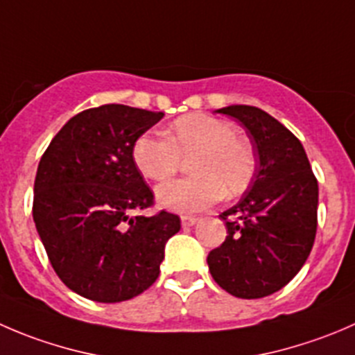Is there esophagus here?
Wrapping results in <instances>:
<instances>
[{
    "instance_id": "1",
    "label": "esophagus",
    "mask_w": 355,
    "mask_h": 355,
    "mask_svg": "<svg viewBox=\"0 0 355 355\" xmlns=\"http://www.w3.org/2000/svg\"><path fill=\"white\" fill-rule=\"evenodd\" d=\"M180 220H182V227H184V229H189V227H192L196 222H198V216L184 215Z\"/></svg>"
}]
</instances>
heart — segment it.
Segmentation results:
<instances>
[{
  "label": "heart",
  "mask_w": 355,
  "mask_h": 355,
  "mask_svg": "<svg viewBox=\"0 0 355 355\" xmlns=\"http://www.w3.org/2000/svg\"><path fill=\"white\" fill-rule=\"evenodd\" d=\"M194 177L166 182L156 191L163 208L178 213L201 211L223 194H239L250 184L254 156L250 144L225 119L187 114L171 123L164 137L144 133L133 144L132 157L146 178L163 182L177 173L182 157L191 156Z\"/></svg>",
  "instance_id": "1"
}]
</instances>
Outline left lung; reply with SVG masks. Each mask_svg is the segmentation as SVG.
<instances>
[{"mask_svg":"<svg viewBox=\"0 0 355 355\" xmlns=\"http://www.w3.org/2000/svg\"><path fill=\"white\" fill-rule=\"evenodd\" d=\"M216 112L248 130L258 161L243 198L220 215L227 237L209 251V272L234 297H269L297 276L311 254L318 229V180L302 142L276 118L251 105Z\"/></svg>","mask_w":355,"mask_h":355,"instance_id":"1","label":"left lung"}]
</instances>
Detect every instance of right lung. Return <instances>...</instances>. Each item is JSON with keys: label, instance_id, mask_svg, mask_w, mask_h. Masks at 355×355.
I'll return each instance as SVG.
<instances>
[{"label": "right lung", "instance_id": "right-lung-1", "mask_svg": "<svg viewBox=\"0 0 355 355\" xmlns=\"http://www.w3.org/2000/svg\"><path fill=\"white\" fill-rule=\"evenodd\" d=\"M163 116L121 104L86 109L41 157L34 223L57 276L81 297L116 304L144 293L180 230L173 213L137 215L154 194L133 163V144Z\"/></svg>", "mask_w": 355, "mask_h": 355}]
</instances>
